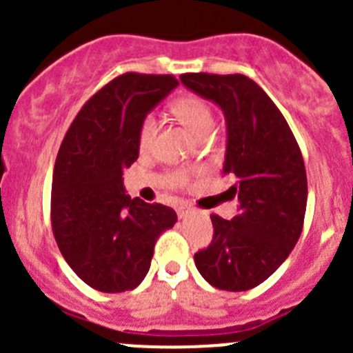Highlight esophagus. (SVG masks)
Returning <instances> with one entry per match:
<instances>
[{"instance_id": "esophagus-1", "label": "esophagus", "mask_w": 353, "mask_h": 353, "mask_svg": "<svg viewBox=\"0 0 353 353\" xmlns=\"http://www.w3.org/2000/svg\"><path fill=\"white\" fill-rule=\"evenodd\" d=\"M188 213H190V210L184 208V206H179V208H177V215H179V219H184V216H188Z\"/></svg>"}]
</instances>
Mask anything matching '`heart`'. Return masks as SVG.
Wrapping results in <instances>:
<instances>
[{
  "label": "heart",
  "mask_w": 353,
  "mask_h": 353,
  "mask_svg": "<svg viewBox=\"0 0 353 353\" xmlns=\"http://www.w3.org/2000/svg\"><path fill=\"white\" fill-rule=\"evenodd\" d=\"M172 112L196 134L199 140L208 137L210 131L213 130V124H215V114H213L212 105L198 95H184V97L174 101ZM157 128H159V123H157L155 114L148 112L141 117L140 126H138V145H140L141 150H147L152 147ZM170 179L177 184H183L186 183L188 172L184 169H176L170 174Z\"/></svg>",
  "instance_id": "obj_1"
}]
</instances>
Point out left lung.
Here are the masks:
<instances>
[{"label":"left lung","mask_w":353,"mask_h":353,"mask_svg":"<svg viewBox=\"0 0 353 353\" xmlns=\"http://www.w3.org/2000/svg\"><path fill=\"white\" fill-rule=\"evenodd\" d=\"M181 81L225 114L222 174L234 181L229 191L241 201L232 220L210 215L213 239L194 263L213 287L249 290L285 261L301 237L307 205L304 159L283 114L251 78L184 73Z\"/></svg>","instance_id":"left-lung-1"}]
</instances>
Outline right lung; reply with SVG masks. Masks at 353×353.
Masks as SVG:
<instances>
[{
  "label": "right lung",
  "instance_id": "right-lung-1",
  "mask_svg": "<svg viewBox=\"0 0 353 353\" xmlns=\"http://www.w3.org/2000/svg\"><path fill=\"white\" fill-rule=\"evenodd\" d=\"M172 74L124 73L92 95L68 128L52 174L51 225L66 263L87 285L133 290L150 268L170 206L131 199L123 170L138 159V126L177 87Z\"/></svg>",
  "mask_w": 353,
  "mask_h": 353
}]
</instances>
